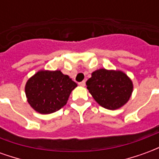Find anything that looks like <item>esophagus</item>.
<instances>
[{
  "label": "esophagus",
  "mask_w": 159,
  "mask_h": 159,
  "mask_svg": "<svg viewBox=\"0 0 159 159\" xmlns=\"http://www.w3.org/2000/svg\"><path fill=\"white\" fill-rule=\"evenodd\" d=\"M78 84H79L80 86L84 87V86H85V85H86V82H85V81H83V82H81V83H78Z\"/></svg>",
  "instance_id": "obj_1"
}]
</instances>
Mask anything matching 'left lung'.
<instances>
[{
  "instance_id": "obj_1",
  "label": "left lung",
  "mask_w": 159,
  "mask_h": 159,
  "mask_svg": "<svg viewBox=\"0 0 159 159\" xmlns=\"http://www.w3.org/2000/svg\"><path fill=\"white\" fill-rule=\"evenodd\" d=\"M87 89L100 106L116 110L128 102L133 92V83L121 70H97L87 81Z\"/></svg>"
}]
</instances>
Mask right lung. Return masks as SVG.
<instances>
[{"label":"right lung","instance_id":"1","mask_svg":"<svg viewBox=\"0 0 159 159\" xmlns=\"http://www.w3.org/2000/svg\"><path fill=\"white\" fill-rule=\"evenodd\" d=\"M76 86L74 81L60 70H39L27 81L25 94L34 110L39 113L50 114L66 106Z\"/></svg>","mask_w":159,"mask_h":159}]
</instances>
